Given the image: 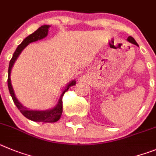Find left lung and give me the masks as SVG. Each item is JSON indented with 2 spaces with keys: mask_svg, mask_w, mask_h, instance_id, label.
I'll return each instance as SVG.
<instances>
[{
  "mask_svg": "<svg viewBox=\"0 0 156 156\" xmlns=\"http://www.w3.org/2000/svg\"><path fill=\"white\" fill-rule=\"evenodd\" d=\"M127 41L130 42V43H132V44L136 45L137 47H138V44H137V42H136L135 40H134V38L131 37V36H129V37L127 38Z\"/></svg>",
  "mask_w": 156,
  "mask_h": 156,
  "instance_id": "obj_1",
  "label": "left lung"
}]
</instances>
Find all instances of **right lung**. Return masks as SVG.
Segmentation results:
<instances>
[{"label": "right lung", "instance_id": "right-lung-1", "mask_svg": "<svg viewBox=\"0 0 156 156\" xmlns=\"http://www.w3.org/2000/svg\"><path fill=\"white\" fill-rule=\"evenodd\" d=\"M50 27V26H49V25L42 26L37 30L35 31L34 33L29 35V36H27L22 41V43L18 46L16 50H15L13 56H12V58L10 61L9 67H8V89H9V92L11 94V95H12V98L13 99L14 102H15V106L20 110L22 115L26 116V118H28L29 120L36 122H43V123H54V122H57V120H59V119L61 118V114H62L63 112V95L69 89L70 87L73 86V85H75L76 84L75 80H73V81H71V82L68 83V85H66L65 88L63 90L62 94L61 95V97L59 99L57 104L54 108H52L50 109H47V110H33V109H29L26 106H24L18 100V99L15 96L13 87H12V81H11V72H12V67H13L15 61L19 57V56L20 55L22 50L26 48L30 43L36 42L37 40H40L42 39H43V38L46 37L47 36V34H48V29Z\"/></svg>", "mask_w": 156, "mask_h": 156}]
</instances>
